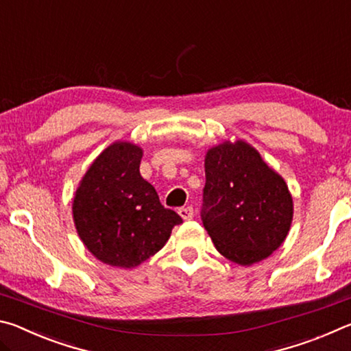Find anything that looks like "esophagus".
Returning <instances> with one entry per match:
<instances>
[{"instance_id":"esophagus-1","label":"esophagus","mask_w":351,"mask_h":351,"mask_svg":"<svg viewBox=\"0 0 351 351\" xmlns=\"http://www.w3.org/2000/svg\"><path fill=\"white\" fill-rule=\"evenodd\" d=\"M178 213H180L182 219H192L195 212H193V207L192 206H187V207H181L180 210H178Z\"/></svg>"}]
</instances>
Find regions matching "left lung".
<instances>
[{"label": "left lung", "mask_w": 351, "mask_h": 351, "mask_svg": "<svg viewBox=\"0 0 351 351\" xmlns=\"http://www.w3.org/2000/svg\"><path fill=\"white\" fill-rule=\"evenodd\" d=\"M201 219L217 251L239 265H252L287 239L293 198L287 182L243 141L206 154Z\"/></svg>", "instance_id": "8db88e82"}]
</instances>
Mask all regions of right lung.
<instances>
[{"label": "right lung", "mask_w": 351, "mask_h": 351, "mask_svg": "<svg viewBox=\"0 0 351 351\" xmlns=\"http://www.w3.org/2000/svg\"><path fill=\"white\" fill-rule=\"evenodd\" d=\"M141 159L138 145H110L88 169L74 197V223L83 245L119 268H134L150 258L182 223L141 176Z\"/></svg>", "instance_id": "obj_1"}]
</instances>
